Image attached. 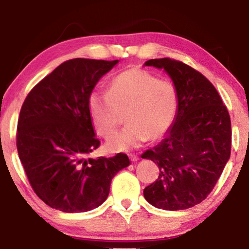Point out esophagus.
I'll use <instances>...</instances> for the list:
<instances>
[{
    "label": "esophagus",
    "instance_id": "34e87169",
    "mask_svg": "<svg viewBox=\"0 0 249 249\" xmlns=\"http://www.w3.org/2000/svg\"><path fill=\"white\" fill-rule=\"evenodd\" d=\"M129 158H130L131 162H137L138 160H139L138 156H137V155H135V154H130V155H129Z\"/></svg>",
    "mask_w": 249,
    "mask_h": 249
}]
</instances>
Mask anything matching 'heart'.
Segmentation results:
<instances>
[{"label":"heart","mask_w":249,"mask_h":249,"mask_svg":"<svg viewBox=\"0 0 249 249\" xmlns=\"http://www.w3.org/2000/svg\"><path fill=\"white\" fill-rule=\"evenodd\" d=\"M177 108L175 85L137 68L118 74L108 91L96 89L88 98L91 122L100 136L113 134L121 124L122 114H125L127 127L107 142L112 152L139 147L149 137L161 138L175 121Z\"/></svg>","instance_id":"b5f03b06"}]
</instances>
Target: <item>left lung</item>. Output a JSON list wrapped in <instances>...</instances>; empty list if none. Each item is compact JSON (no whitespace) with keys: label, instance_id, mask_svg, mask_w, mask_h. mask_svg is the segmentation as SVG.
I'll return each mask as SVG.
<instances>
[{"label":"left lung","instance_id":"left-lung-1","mask_svg":"<svg viewBox=\"0 0 249 249\" xmlns=\"http://www.w3.org/2000/svg\"><path fill=\"white\" fill-rule=\"evenodd\" d=\"M144 66L164 70L178 93L172 125L162 142L142 155L160 169L144 197L158 209H189L209 196L229 161V112L215 87L192 67L169 57L148 60Z\"/></svg>","mask_w":249,"mask_h":249}]
</instances>
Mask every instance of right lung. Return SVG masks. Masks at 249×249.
<instances>
[{"instance_id":"1","label":"right lung","mask_w":249,"mask_h":249,"mask_svg":"<svg viewBox=\"0 0 249 249\" xmlns=\"http://www.w3.org/2000/svg\"><path fill=\"white\" fill-rule=\"evenodd\" d=\"M119 60L72 59L30 90L18 120L19 159L36 195L66 213L96 209L107 200L113 177L130 164L118 153L87 159L100 146L88 110L98 80Z\"/></svg>"}]
</instances>
